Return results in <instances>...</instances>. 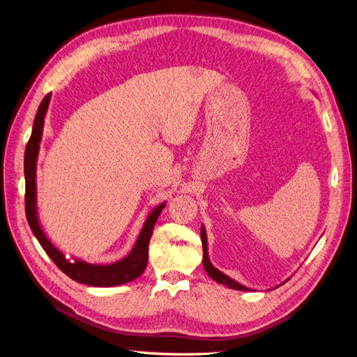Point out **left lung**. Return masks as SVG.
I'll list each match as a JSON object with an SVG mask.
<instances>
[{"label": "left lung", "instance_id": "obj_1", "mask_svg": "<svg viewBox=\"0 0 357 357\" xmlns=\"http://www.w3.org/2000/svg\"><path fill=\"white\" fill-rule=\"evenodd\" d=\"M201 242H202V266H204L207 275L213 279V281L222 284L228 288H233V290H238V291H249V288L238 284L237 281H234V279H231L229 276H227L225 273H222L220 271H218V268L211 264L210 258H208V248H207V234H206V228L204 225L201 227ZM284 284V282H282Z\"/></svg>", "mask_w": 357, "mask_h": 357}]
</instances>
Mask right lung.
I'll return each mask as SVG.
<instances>
[{
    "mask_svg": "<svg viewBox=\"0 0 357 357\" xmlns=\"http://www.w3.org/2000/svg\"><path fill=\"white\" fill-rule=\"evenodd\" d=\"M51 93L42 100L40 107L37 109L31 138L26 144L25 149V159H24V172H25V215L26 220L30 224V228L34 233L38 243L42 245L45 252L56 264L61 272L72 278L73 281L81 282L91 287H115L128 284L133 279L142 275L146 271L149 261V243L153 234V228L156 225V220L162 210L165 208L167 202L156 206L150 211L146 222H144L141 233L135 242L130 252L119 259V261L111 264H91L82 261V259L73 258L69 259L61 250L56 248L50 238L46 237L45 231L40 225L37 215V186H36V169H37V158L38 150H40V141L43 135L45 126V115L47 108H50Z\"/></svg>",
    "mask_w": 357,
    "mask_h": 357,
    "instance_id": "add662e5",
    "label": "right lung"
}]
</instances>
